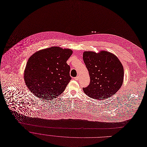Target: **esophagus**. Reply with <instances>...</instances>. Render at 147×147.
Wrapping results in <instances>:
<instances>
[{"label":"esophagus","mask_w":147,"mask_h":147,"mask_svg":"<svg viewBox=\"0 0 147 147\" xmlns=\"http://www.w3.org/2000/svg\"><path fill=\"white\" fill-rule=\"evenodd\" d=\"M79 76H76V77H75L74 79H75V80H78V79H79Z\"/></svg>","instance_id":"34e87169"}]
</instances>
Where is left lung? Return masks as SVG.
<instances>
[{
  "instance_id": "8db88e82",
  "label": "left lung",
  "mask_w": 147,
  "mask_h": 147,
  "mask_svg": "<svg viewBox=\"0 0 147 147\" xmlns=\"http://www.w3.org/2000/svg\"><path fill=\"white\" fill-rule=\"evenodd\" d=\"M83 59L90 82L83 90L91 98L105 100L118 92L123 84L124 70L116 55L107 51H84Z\"/></svg>"
}]
</instances>
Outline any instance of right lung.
Listing matches in <instances>:
<instances>
[{
	"label": "right lung",
	"mask_w": 147,
	"mask_h": 147,
	"mask_svg": "<svg viewBox=\"0 0 147 147\" xmlns=\"http://www.w3.org/2000/svg\"><path fill=\"white\" fill-rule=\"evenodd\" d=\"M72 54L71 49L51 47L32 55L24 75L28 89L46 100H53L63 93L71 80L67 61Z\"/></svg>",
	"instance_id": "right-lung-1"
}]
</instances>
